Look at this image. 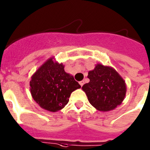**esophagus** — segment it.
Returning a JSON list of instances; mask_svg holds the SVG:
<instances>
[{
	"mask_svg": "<svg viewBox=\"0 0 150 150\" xmlns=\"http://www.w3.org/2000/svg\"><path fill=\"white\" fill-rule=\"evenodd\" d=\"M84 83H85V82H84V81H83V80L80 81V82H79V85H80L81 86H83V85H84Z\"/></svg>",
	"mask_w": 150,
	"mask_h": 150,
	"instance_id": "1",
	"label": "esophagus"
}]
</instances>
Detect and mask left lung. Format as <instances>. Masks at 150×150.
I'll use <instances>...</instances> for the list:
<instances>
[{
	"label": "left lung",
	"instance_id": "8db88e82",
	"mask_svg": "<svg viewBox=\"0 0 150 150\" xmlns=\"http://www.w3.org/2000/svg\"><path fill=\"white\" fill-rule=\"evenodd\" d=\"M90 79L82 87L89 103L100 112H109L120 105L126 93V85L116 70L110 66L97 64L88 72Z\"/></svg>",
	"mask_w": 150,
	"mask_h": 150
}]
</instances>
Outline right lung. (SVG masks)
<instances>
[{
	"mask_svg": "<svg viewBox=\"0 0 150 150\" xmlns=\"http://www.w3.org/2000/svg\"><path fill=\"white\" fill-rule=\"evenodd\" d=\"M64 68L62 63L51 57L31 76L30 89L33 98L41 108L49 112H56L64 108L71 93L81 88Z\"/></svg>",
	"mask_w": 150,
	"mask_h": 150,
	"instance_id": "1",
	"label": "right lung"
}]
</instances>
